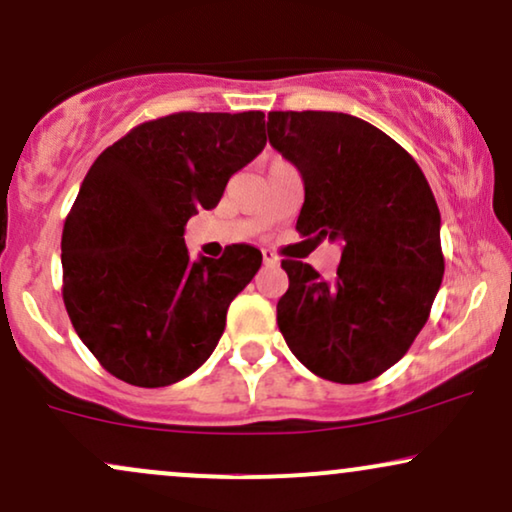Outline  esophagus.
Wrapping results in <instances>:
<instances>
[{"label":"esophagus","instance_id":"34e87169","mask_svg":"<svg viewBox=\"0 0 512 512\" xmlns=\"http://www.w3.org/2000/svg\"><path fill=\"white\" fill-rule=\"evenodd\" d=\"M263 263H266V266H270V268H275V266H280V258H278V254H273V251H263Z\"/></svg>","mask_w":512,"mask_h":512}]
</instances>
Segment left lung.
<instances>
[{"instance_id":"1","label":"left lung","mask_w":512,"mask_h":512,"mask_svg":"<svg viewBox=\"0 0 512 512\" xmlns=\"http://www.w3.org/2000/svg\"><path fill=\"white\" fill-rule=\"evenodd\" d=\"M268 141L304 179L299 234L342 244L335 280L282 261V338L311 374L371 381L405 357L441 287L431 186L405 148L352 114L270 112Z\"/></svg>"}]
</instances>
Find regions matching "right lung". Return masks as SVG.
<instances>
[{"label": "right lung", "instance_id": "obj_1", "mask_svg": "<svg viewBox=\"0 0 512 512\" xmlns=\"http://www.w3.org/2000/svg\"><path fill=\"white\" fill-rule=\"evenodd\" d=\"M263 112H177L138 124L98 155L64 222V306L78 338L119 381L162 388L218 345L230 302L261 251L191 261L184 227L218 206L266 146Z\"/></svg>", "mask_w": 512, "mask_h": 512}]
</instances>
